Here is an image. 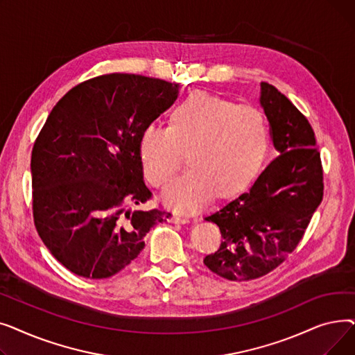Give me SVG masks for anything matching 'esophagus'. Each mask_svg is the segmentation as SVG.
Returning <instances> with one entry per match:
<instances>
[{
	"mask_svg": "<svg viewBox=\"0 0 355 355\" xmlns=\"http://www.w3.org/2000/svg\"><path fill=\"white\" fill-rule=\"evenodd\" d=\"M171 221H174V223H189L190 218L189 217H184V216H180V214H174L171 217Z\"/></svg>",
	"mask_w": 355,
	"mask_h": 355,
	"instance_id": "1",
	"label": "esophagus"
}]
</instances>
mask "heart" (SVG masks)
<instances>
[{
  "label": "heart",
  "mask_w": 355,
  "mask_h": 355,
  "mask_svg": "<svg viewBox=\"0 0 355 355\" xmlns=\"http://www.w3.org/2000/svg\"><path fill=\"white\" fill-rule=\"evenodd\" d=\"M270 146L262 112L194 92L175 105L166 128L148 123L138 137V159L145 180L164 190L187 155L190 171L175 180L164 201L177 211H194L214 196L227 200L256 180Z\"/></svg>",
  "instance_id": "1"
}]
</instances>
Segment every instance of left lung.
Returning <instances> with one entry per match:
<instances>
[{
    "mask_svg": "<svg viewBox=\"0 0 355 355\" xmlns=\"http://www.w3.org/2000/svg\"><path fill=\"white\" fill-rule=\"evenodd\" d=\"M260 105L279 157L241 194L206 217L223 241L204 257L213 273L233 282L276 269L296 249L324 196V171L313 129L275 86L260 83Z\"/></svg>",
    "mask_w": 355,
    "mask_h": 355,
    "instance_id": "obj_1",
    "label": "left lung"
}]
</instances>
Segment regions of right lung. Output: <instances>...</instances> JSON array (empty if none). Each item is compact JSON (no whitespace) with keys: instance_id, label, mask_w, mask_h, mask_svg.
<instances>
[{"instance_id":"1","label":"right lung","mask_w":355,"mask_h":355,"mask_svg":"<svg viewBox=\"0 0 355 355\" xmlns=\"http://www.w3.org/2000/svg\"><path fill=\"white\" fill-rule=\"evenodd\" d=\"M178 85L110 73L55 103L31 153L33 217L50 253L70 272L105 279L126 268L144 237L171 214L126 210L153 197L138 137L178 95Z\"/></svg>"}]
</instances>
